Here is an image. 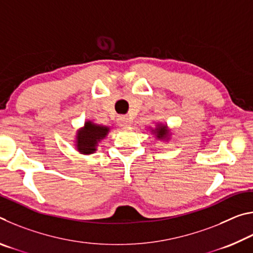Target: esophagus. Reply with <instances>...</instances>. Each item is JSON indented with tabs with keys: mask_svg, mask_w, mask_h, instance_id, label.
<instances>
[{
	"mask_svg": "<svg viewBox=\"0 0 253 253\" xmlns=\"http://www.w3.org/2000/svg\"><path fill=\"white\" fill-rule=\"evenodd\" d=\"M117 124L119 126H129L130 121H129V118L126 116H118Z\"/></svg>",
	"mask_w": 253,
	"mask_h": 253,
	"instance_id": "esophagus-1",
	"label": "esophagus"
}]
</instances>
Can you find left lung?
<instances>
[{
	"instance_id": "1",
	"label": "left lung",
	"mask_w": 253,
	"mask_h": 253,
	"mask_svg": "<svg viewBox=\"0 0 253 253\" xmlns=\"http://www.w3.org/2000/svg\"><path fill=\"white\" fill-rule=\"evenodd\" d=\"M154 131L157 132V137H158V138H163V137L166 136V131H168V129H166L165 126H161V127L156 128V129L154 130Z\"/></svg>"
}]
</instances>
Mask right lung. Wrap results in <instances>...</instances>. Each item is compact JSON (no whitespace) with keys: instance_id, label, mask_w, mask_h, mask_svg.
Masks as SVG:
<instances>
[{"instance_id":"1","label":"right lung","mask_w":253,"mask_h":253,"mask_svg":"<svg viewBox=\"0 0 253 253\" xmlns=\"http://www.w3.org/2000/svg\"><path fill=\"white\" fill-rule=\"evenodd\" d=\"M108 128L93 125L90 122L85 123L83 129L77 136V148L83 154H91L96 151V146L100 139L108 132Z\"/></svg>"}]
</instances>
